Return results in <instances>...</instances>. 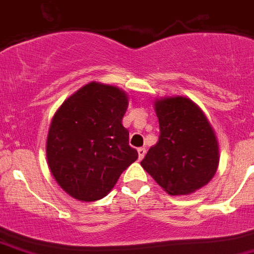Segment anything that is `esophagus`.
I'll return each mask as SVG.
<instances>
[{
    "mask_svg": "<svg viewBox=\"0 0 254 254\" xmlns=\"http://www.w3.org/2000/svg\"><path fill=\"white\" fill-rule=\"evenodd\" d=\"M137 154H139V160H142L144 159L145 154H146V149H145V147H139V149H137Z\"/></svg>",
    "mask_w": 254,
    "mask_h": 254,
    "instance_id": "obj_1",
    "label": "esophagus"
}]
</instances>
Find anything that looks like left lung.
<instances>
[{
	"label": "left lung",
	"mask_w": 254,
	"mask_h": 254,
	"mask_svg": "<svg viewBox=\"0 0 254 254\" xmlns=\"http://www.w3.org/2000/svg\"><path fill=\"white\" fill-rule=\"evenodd\" d=\"M159 141L140 164L171 196L191 195L212 180L220 164L216 132L200 107L186 97L154 100Z\"/></svg>",
	"instance_id": "1"
}]
</instances>
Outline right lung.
Returning a JSON list of instances; mask_svg holds the SVG:
<instances>
[{"mask_svg": "<svg viewBox=\"0 0 254 254\" xmlns=\"http://www.w3.org/2000/svg\"><path fill=\"white\" fill-rule=\"evenodd\" d=\"M127 92L90 82L63 102L52 118L46 142L48 167L57 184L75 200L105 197L137 159L123 117Z\"/></svg>", "mask_w": 254, "mask_h": 254, "instance_id": "1", "label": "right lung"}]
</instances>
